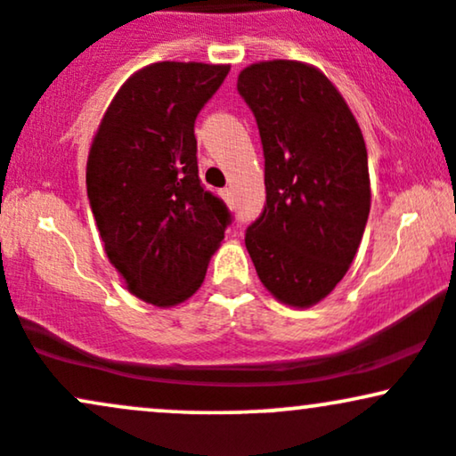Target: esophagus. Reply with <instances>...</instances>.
<instances>
[{
  "label": "esophagus",
  "instance_id": "34e87169",
  "mask_svg": "<svg viewBox=\"0 0 456 456\" xmlns=\"http://www.w3.org/2000/svg\"><path fill=\"white\" fill-rule=\"evenodd\" d=\"M221 197L224 199V201H232V191H229V188H223Z\"/></svg>",
  "mask_w": 456,
  "mask_h": 456
}]
</instances>
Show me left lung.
I'll return each mask as SVG.
<instances>
[{
    "instance_id": "obj_1",
    "label": "left lung",
    "mask_w": 456,
    "mask_h": 456,
    "mask_svg": "<svg viewBox=\"0 0 456 456\" xmlns=\"http://www.w3.org/2000/svg\"><path fill=\"white\" fill-rule=\"evenodd\" d=\"M238 92L265 159V206L246 229V250L272 296L313 306L345 276L369 218L362 133L337 87L302 61L244 68Z\"/></svg>"
}]
</instances>
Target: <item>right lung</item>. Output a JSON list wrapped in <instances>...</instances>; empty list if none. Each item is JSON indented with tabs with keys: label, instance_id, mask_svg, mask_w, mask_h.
<instances>
[{
	"label": "right lung",
	"instance_id": "add662e5",
	"mask_svg": "<svg viewBox=\"0 0 456 456\" xmlns=\"http://www.w3.org/2000/svg\"><path fill=\"white\" fill-rule=\"evenodd\" d=\"M229 66L159 61L133 75L104 113L87 199L111 264L141 300L184 302L232 224L223 199L199 180L195 119Z\"/></svg>",
	"mask_w": 456,
	"mask_h": 456
}]
</instances>
